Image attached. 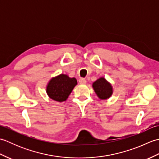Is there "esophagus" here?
Here are the masks:
<instances>
[{"mask_svg":"<svg viewBox=\"0 0 159 159\" xmlns=\"http://www.w3.org/2000/svg\"><path fill=\"white\" fill-rule=\"evenodd\" d=\"M86 79H84V78H80L79 79V83L80 84H85L86 83Z\"/></svg>","mask_w":159,"mask_h":159,"instance_id":"esophagus-1","label":"esophagus"}]
</instances>
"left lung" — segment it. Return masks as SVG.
Masks as SVG:
<instances>
[{"label": "left lung", "mask_w": 159, "mask_h": 159, "mask_svg": "<svg viewBox=\"0 0 159 159\" xmlns=\"http://www.w3.org/2000/svg\"><path fill=\"white\" fill-rule=\"evenodd\" d=\"M92 87L97 96L100 100H107L112 96L113 92L111 84L107 81L105 78L100 77L92 84Z\"/></svg>", "instance_id": "left-lung-1"}]
</instances>
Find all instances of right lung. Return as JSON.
<instances>
[{
    "label": "right lung",
    "instance_id": "add662e5",
    "mask_svg": "<svg viewBox=\"0 0 159 159\" xmlns=\"http://www.w3.org/2000/svg\"><path fill=\"white\" fill-rule=\"evenodd\" d=\"M77 85L75 78H70L67 74H61L52 77L46 85V93L50 99L63 102L66 101L74 87Z\"/></svg>",
    "mask_w": 159,
    "mask_h": 159
}]
</instances>
